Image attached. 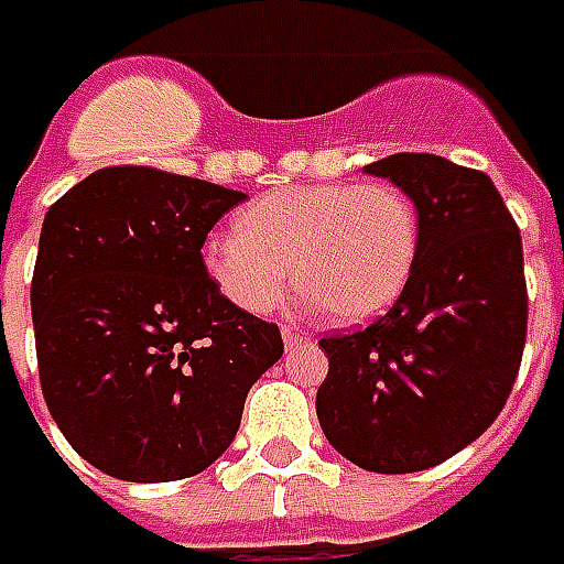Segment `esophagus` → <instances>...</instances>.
<instances>
[{
	"instance_id": "34e87169",
	"label": "esophagus",
	"mask_w": 564,
	"mask_h": 564,
	"mask_svg": "<svg viewBox=\"0 0 564 564\" xmlns=\"http://www.w3.org/2000/svg\"><path fill=\"white\" fill-rule=\"evenodd\" d=\"M282 343H285V349H294V346L306 343V337H303L301 330H294V327H285V330H282Z\"/></svg>"
}]
</instances>
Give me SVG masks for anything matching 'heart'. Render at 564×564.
<instances>
[{
  "label": "heart",
  "mask_w": 564,
  "mask_h": 564,
  "mask_svg": "<svg viewBox=\"0 0 564 564\" xmlns=\"http://www.w3.org/2000/svg\"><path fill=\"white\" fill-rule=\"evenodd\" d=\"M416 258V203L389 182L282 187L254 199L237 230L203 242V270L239 310L275 313L301 282L310 303L337 322L386 313Z\"/></svg>",
  "instance_id": "heart-1"
}]
</instances>
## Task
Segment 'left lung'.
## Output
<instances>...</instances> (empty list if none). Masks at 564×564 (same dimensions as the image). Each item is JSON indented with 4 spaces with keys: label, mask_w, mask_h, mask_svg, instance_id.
Returning a JSON list of instances; mask_svg holds the SVG:
<instances>
[{
    "label": "left lung",
    "mask_w": 564,
    "mask_h": 564,
    "mask_svg": "<svg viewBox=\"0 0 564 564\" xmlns=\"http://www.w3.org/2000/svg\"><path fill=\"white\" fill-rule=\"evenodd\" d=\"M389 178L419 212V258L391 310L318 339L315 394L327 443L377 474H413L462 453L492 425L525 346L522 239L492 178L437 154H391Z\"/></svg>",
    "instance_id": "1"
}]
</instances>
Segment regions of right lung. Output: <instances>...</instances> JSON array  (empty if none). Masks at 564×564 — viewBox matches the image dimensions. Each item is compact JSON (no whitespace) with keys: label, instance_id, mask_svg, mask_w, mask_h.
I'll use <instances>...</instances> for the list:
<instances>
[{"label":"right lung","instance_id":"right-lung-1","mask_svg":"<svg viewBox=\"0 0 564 564\" xmlns=\"http://www.w3.org/2000/svg\"><path fill=\"white\" fill-rule=\"evenodd\" d=\"M242 191L151 166L97 170L47 209L33 273L39 379L84 462L127 482L194 477L234 443L282 334L203 270Z\"/></svg>","mask_w":564,"mask_h":564}]
</instances>
